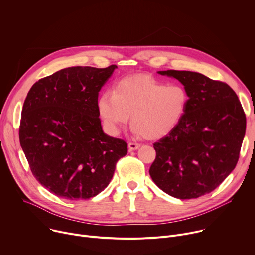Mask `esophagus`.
Returning <instances> with one entry per match:
<instances>
[{
  "label": "esophagus",
  "mask_w": 255,
  "mask_h": 255,
  "mask_svg": "<svg viewBox=\"0 0 255 255\" xmlns=\"http://www.w3.org/2000/svg\"><path fill=\"white\" fill-rule=\"evenodd\" d=\"M139 147H140V144H138V143H132V142L128 143V150L129 151L137 150Z\"/></svg>",
  "instance_id": "esophagus-1"
}]
</instances>
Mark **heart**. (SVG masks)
Segmentation results:
<instances>
[{
    "mask_svg": "<svg viewBox=\"0 0 255 255\" xmlns=\"http://www.w3.org/2000/svg\"><path fill=\"white\" fill-rule=\"evenodd\" d=\"M187 102L188 95L180 85H165L148 75H133L120 80L112 94L102 93L97 108L103 124L113 133L131 117L135 134L159 138L178 125Z\"/></svg>",
    "mask_w": 255,
    "mask_h": 255,
    "instance_id": "heart-1",
    "label": "heart"
}]
</instances>
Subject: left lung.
I'll return each mask as SVG.
<instances>
[{
	"instance_id": "obj_1",
	"label": "left lung",
	"mask_w": 255,
	"mask_h": 255,
	"mask_svg": "<svg viewBox=\"0 0 255 255\" xmlns=\"http://www.w3.org/2000/svg\"><path fill=\"white\" fill-rule=\"evenodd\" d=\"M184 85L188 102L178 125L154 144L153 181L180 200L217 188L236 167L246 117L234 90L221 81L190 71H160Z\"/></svg>"
}]
</instances>
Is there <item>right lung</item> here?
I'll return each instance as SVG.
<instances>
[{"label": "right lung", "mask_w": 255, "mask_h": 255, "mask_svg": "<svg viewBox=\"0 0 255 255\" xmlns=\"http://www.w3.org/2000/svg\"><path fill=\"white\" fill-rule=\"evenodd\" d=\"M117 68L71 67L38 80L24 101L19 138L35 179L56 196L88 200L109 184L128 144L102 130L101 87Z\"/></svg>", "instance_id": "add662e5"}]
</instances>
